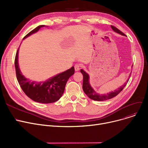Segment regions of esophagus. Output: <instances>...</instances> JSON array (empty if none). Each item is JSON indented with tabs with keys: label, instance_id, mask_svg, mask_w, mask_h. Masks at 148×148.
<instances>
[{
	"label": "esophagus",
	"instance_id": "esophagus-1",
	"mask_svg": "<svg viewBox=\"0 0 148 148\" xmlns=\"http://www.w3.org/2000/svg\"><path fill=\"white\" fill-rule=\"evenodd\" d=\"M81 67H82L81 64H76L75 65V66H74L75 71H79V70H80V68H81Z\"/></svg>",
	"mask_w": 148,
	"mask_h": 148
}]
</instances>
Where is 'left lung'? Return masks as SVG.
I'll use <instances>...</instances> for the list:
<instances>
[{"mask_svg":"<svg viewBox=\"0 0 148 148\" xmlns=\"http://www.w3.org/2000/svg\"><path fill=\"white\" fill-rule=\"evenodd\" d=\"M112 29L114 31V32H117L118 34H120L122 35H125L120 30H119L118 28H116V27L113 26H111ZM80 72L82 73V74H83V90L84 91V92L87 95V96L95 101H106L107 99H111L114 97H116V95H118L119 93L123 90V89L125 87V86L127 84V82H128V80L126 82V83L124 84L123 86H122L121 87H120L118 90H116L114 92H110L109 94H104V95H99L97 93H96V92L92 88V87L90 86V85L89 84V75L84 71L83 69L80 70ZM131 74L130 75V77L131 76Z\"/></svg>","mask_w":148,"mask_h":148,"instance_id":"1","label":"left lung"}]
</instances>
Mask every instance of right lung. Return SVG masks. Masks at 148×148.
Wrapping results in <instances>:
<instances>
[{
  "instance_id": "right-lung-1",
  "label": "right lung",
  "mask_w": 148,
  "mask_h": 148,
  "mask_svg": "<svg viewBox=\"0 0 148 148\" xmlns=\"http://www.w3.org/2000/svg\"><path fill=\"white\" fill-rule=\"evenodd\" d=\"M44 25L39 26L27 34L23 39L36 32ZM18 52L15 58V68L16 77L20 87L25 94L34 101L49 104L57 101L63 95L65 85L69 78L74 74V68L71 67L66 71L44 82H32L23 76L18 67Z\"/></svg>"
}]
</instances>
